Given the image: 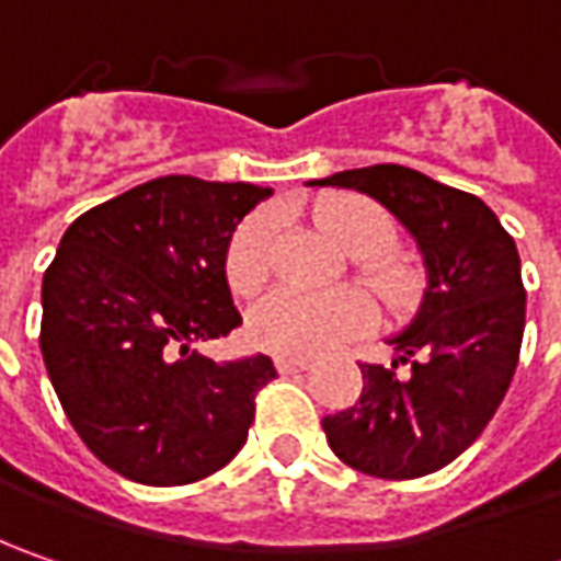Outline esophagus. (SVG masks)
Masks as SVG:
<instances>
[{
	"label": "esophagus",
	"instance_id": "1",
	"mask_svg": "<svg viewBox=\"0 0 561 561\" xmlns=\"http://www.w3.org/2000/svg\"><path fill=\"white\" fill-rule=\"evenodd\" d=\"M274 365H277L280 375H296V371H309V368H312L309 358H277Z\"/></svg>",
	"mask_w": 561,
	"mask_h": 561
}]
</instances>
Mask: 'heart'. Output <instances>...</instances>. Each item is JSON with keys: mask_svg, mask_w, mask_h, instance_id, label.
<instances>
[{"mask_svg": "<svg viewBox=\"0 0 561 561\" xmlns=\"http://www.w3.org/2000/svg\"><path fill=\"white\" fill-rule=\"evenodd\" d=\"M321 225L336 243L362 259V268L377 277L380 287L390 284L387 265L375 259L387 247L393 225L383 208L368 199H340L321 211ZM274 218L259 211L237 227L227 249V280L237 293H255L271 271ZM371 321V302L358 290L302 293L280 287L255 302L249 314V336L255 346L274 356L312 358L362 334Z\"/></svg>", "mask_w": 561, "mask_h": 561, "instance_id": "heart-1", "label": "heart"}]
</instances>
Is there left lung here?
Listing matches in <instances>:
<instances>
[{"instance_id":"8db88e82","label":"left lung","mask_w":561,"mask_h":561,"mask_svg":"<svg viewBox=\"0 0 561 561\" xmlns=\"http://www.w3.org/2000/svg\"><path fill=\"white\" fill-rule=\"evenodd\" d=\"M314 186H346L383 205L419 243L427 287L390 336L393 368L362 365L356 405L321 421L336 459L371 478L440 471L481 437L506 397L525 334L515 240L478 196L402 164L353 168ZM399 364L410 375L399 378Z\"/></svg>"}]
</instances>
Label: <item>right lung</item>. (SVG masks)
I'll return each instance as SVG.
<instances>
[{"instance_id":"1","label":"right lung","mask_w":561,"mask_h":561,"mask_svg":"<svg viewBox=\"0 0 561 561\" xmlns=\"http://www.w3.org/2000/svg\"><path fill=\"white\" fill-rule=\"evenodd\" d=\"M268 186L171 174L83 211L43 274L39 350L80 440L121 478L203 481L247 443L268 356L193 343L240 328L227 247Z\"/></svg>"}]
</instances>
